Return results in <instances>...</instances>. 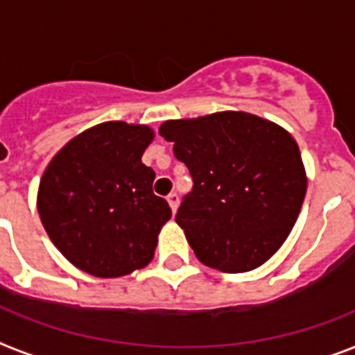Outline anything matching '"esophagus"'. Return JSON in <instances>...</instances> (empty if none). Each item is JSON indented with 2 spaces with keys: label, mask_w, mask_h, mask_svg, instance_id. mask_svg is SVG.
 Listing matches in <instances>:
<instances>
[{
  "label": "esophagus",
  "mask_w": 355,
  "mask_h": 355,
  "mask_svg": "<svg viewBox=\"0 0 355 355\" xmlns=\"http://www.w3.org/2000/svg\"><path fill=\"white\" fill-rule=\"evenodd\" d=\"M166 201H168V205H171L172 212H175V210H178V207H180V196L175 194V192H171V194H168V198H166Z\"/></svg>",
  "instance_id": "esophagus-1"
}]
</instances>
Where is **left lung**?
Segmentation results:
<instances>
[{
  "label": "left lung",
  "instance_id": "left-lung-1",
  "mask_svg": "<svg viewBox=\"0 0 355 355\" xmlns=\"http://www.w3.org/2000/svg\"><path fill=\"white\" fill-rule=\"evenodd\" d=\"M194 189L175 223L203 265L237 274L268 261L297 221L306 172L290 132L248 112L168 119L159 127Z\"/></svg>",
  "mask_w": 355,
  "mask_h": 355
}]
</instances>
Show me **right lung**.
<instances>
[{
  "label": "right lung",
  "mask_w": 355,
  "mask_h": 355,
  "mask_svg": "<svg viewBox=\"0 0 355 355\" xmlns=\"http://www.w3.org/2000/svg\"><path fill=\"white\" fill-rule=\"evenodd\" d=\"M154 139L148 125L99 123L51 159L37 189V212L55 248L96 277H121L154 257L171 207L152 192L141 161Z\"/></svg>",
  "instance_id": "add662e5"
}]
</instances>
